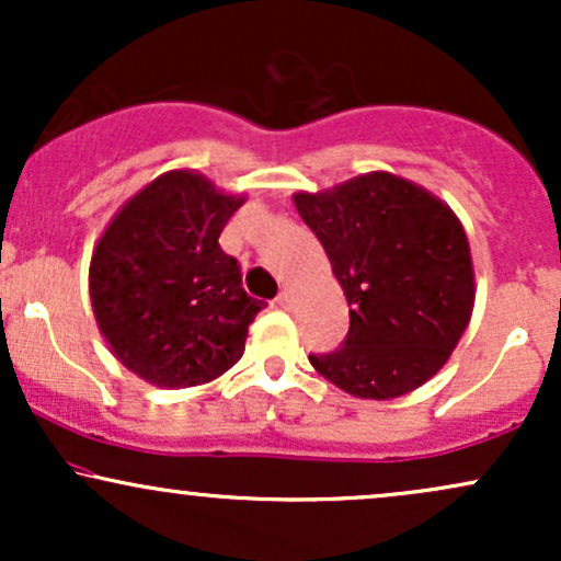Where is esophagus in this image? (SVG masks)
Segmentation results:
<instances>
[{
    "mask_svg": "<svg viewBox=\"0 0 561 561\" xmlns=\"http://www.w3.org/2000/svg\"><path fill=\"white\" fill-rule=\"evenodd\" d=\"M276 306H279V308H293V295H289L287 289H282V293L276 295Z\"/></svg>",
    "mask_w": 561,
    "mask_h": 561,
    "instance_id": "esophagus-1",
    "label": "esophagus"
}]
</instances>
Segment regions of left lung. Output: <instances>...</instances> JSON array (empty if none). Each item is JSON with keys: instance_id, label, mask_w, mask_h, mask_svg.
I'll return each mask as SVG.
<instances>
[{"instance_id": "8db88e82", "label": "left lung", "mask_w": 561, "mask_h": 561, "mask_svg": "<svg viewBox=\"0 0 561 561\" xmlns=\"http://www.w3.org/2000/svg\"><path fill=\"white\" fill-rule=\"evenodd\" d=\"M293 199L351 306L343 345L311 353L313 369L369 401L405 396L435 377L474 306L472 255L454 210L388 171Z\"/></svg>"}]
</instances>
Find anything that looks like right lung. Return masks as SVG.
Wrapping results in <instances>:
<instances>
[{"label":"right lung","mask_w":561,"mask_h":561,"mask_svg":"<svg viewBox=\"0 0 561 561\" xmlns=\"http://www.w3.org/2000/svg\"><path fill=\"white\" fill-rule=\"evenodd\" d=\"M242 203L195 171H169L128 199L96 242V327L145 382L192 388L242 358L263 300L244 293L237 259L218 244Z\"/></svg>","instance_id":"add662e5"}]
</instances>
